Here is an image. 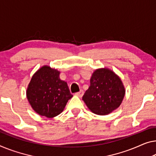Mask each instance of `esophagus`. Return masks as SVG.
Masks as SVG:
<instances>
[{
  "mask_svg": "<svg viewBox=\"0 0 156 156\" xmlns=\"http://www.w3.org/2000/svg\"><path fill=\"white\" fill-rule=\"evenodd\" d=\"M83 94H84V91H83V90H81L80 92H76V96L79 97H83Z\"/></svg>",
  "mask_w": 156,
  "mask_h": 156,
  "instance_id": "esophagus-1",
  "label": "esophagus"
}]
</instances>
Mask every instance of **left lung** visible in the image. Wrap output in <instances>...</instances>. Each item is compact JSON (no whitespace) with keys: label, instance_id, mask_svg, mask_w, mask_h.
I'll use <instances>...</instances> for the list:
<instances>
[{"label":"left lung","instance_id":"left-lung-1","mask_svg":"<svg viewBox=\"0 0 156 156\" xmlns=\"http://www.w3.org/2000/svg\"><path fill=\"white\" fill-rule=\"evenodd\" d=\"M125 90L120 78L108 69H97L83 100L95 114L107 115L119 107Z\"/></svg>","mask_w":156,"mask_h":156}]
</instances>
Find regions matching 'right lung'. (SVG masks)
Instances as JSON below:
<instances>
[{"label": "right lung", "mask_w": 156, "mask_h": 156, "mask_svg": "<svg viewBox=\"0 0 156 156\" xmlns=\"http://www.w3.org/2000/svg\"><path fill=\"white\" fill-rule=\"evenodd\" d=\"M59 73L56 69L44 66L30 81L27 97L31 107L39 115L47 118L58 115L73 97L67 83L60 80Z\"/></svg>", "instance_id": "add662e5"}]
</instances>
